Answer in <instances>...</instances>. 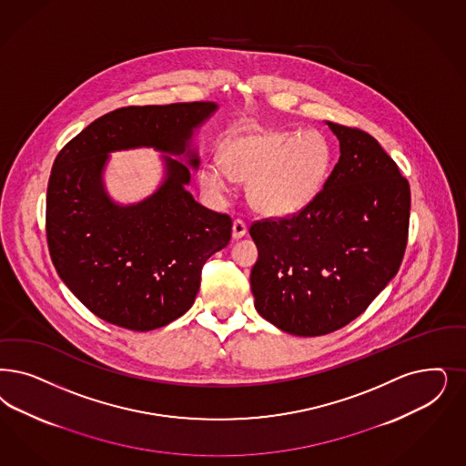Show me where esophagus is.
<instances>
[{
    "label": "esophagus",
    "instance_id": "1",
    "mask_svg": "<svg viewBox=\"0 0 466 466\" xmlns=\"http://www.w3.org/2000/svg\"><path fill=\"white\" fill-rule=\"evenodd\" d=\"M246 224L242 222V220H234V224H232V238L234 239H241L246 236Z\"/></svg>",
    "mask_w": 466,
    "mask_h": 466
}]
</instances>
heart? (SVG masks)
<instances>
[{"mask_svg":"<svg viewBox=\"0 0 466 466\" xmlns=\"http://www.w3.org/2000/svg\"><path fill=\"white\" fill-rule=\"evenodd\" d=\"M224 161L208 160L199 170L205 193L222 199L232 177L248 180L246 196L258 213L288 218L308 208L332 172L336 151L320 130L242 128L222 146Z\"/></svg>","mask_w":466,"mask_h":466,"instance_id":"obj_1","label":"heart"}]
</instances>
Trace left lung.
<instances>
[{
	"instance_id": "8db88e82",
	"label": "left lung",
	"mask_w": 466,
	"mask_h": 466,
	"mask_svg": "<svg viewBox=\"0 0 466 466\" xmlns=\"http://www.w3.org/2000/svg\"><path fill=\"white\" fill-rule=\"evenodd\" d=\"M340 157L301 213L255 222L251 290L258 313L292 336H325L360 317L400 270L410 184L360 128L325 122Z\"/></svg>"
}]
</instances>
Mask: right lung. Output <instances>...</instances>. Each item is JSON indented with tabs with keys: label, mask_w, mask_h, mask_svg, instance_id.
I'll use <instances>...</instances> for the list:
<instances>
[{
	"label": "right lung",
	"mask_w": 466,
	"mask_h": 466,
	"mask_svg": "<svg viewBox=\"0 0 466 466\" xmlns=\"http://www.w3.org/2000/svg\"><path fill=\"white\" fill-rule=\"evenodd\" d=\"M217 110L213 101L118 108L58 153L46 196L49 255L101 320L147 332L182 317L203 265L230 241L232 220L186 191L199 167L194 134ZM137 147L161 151L164 178L145 200L122 206L106 191L104 170L110 152Z\"/></svg>",
	"instance_id": "obj_1"
}]
</instances>
